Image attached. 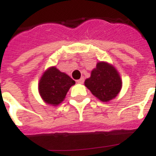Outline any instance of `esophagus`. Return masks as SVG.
<instances>
[{
	"instance_id": "esophagus-1",
	"label": "esophagus",
	"mask_w": 156,
	"mask_h": 156,
	"mask_svg": "<svg viewBox=\"0 0 156 156\" xmlns=\"http://www.w3.org/2000/svg\"><path fill=\"white\" fill-rule=\"evenodd\" d=\"M76 82L79 83V84H83V82H84V78H80V80H78Z\"/></svg>"
}]
</instances>
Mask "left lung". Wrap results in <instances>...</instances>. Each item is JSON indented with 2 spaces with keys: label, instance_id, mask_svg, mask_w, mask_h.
<instances>
[{
  "label": "left lung",
  "instance_id": "obj_1",
  "mask_svg": "<svg viewBox=\"0 0 156 156\" xmlns=\"http://www.w3.org/2000/svg\"><path fill=\"white\" fill-rule=\"evenodd\" d=\"M85 86L102 102L114 99L121 92L122 80L117 69L107 62H98L85 80Z\"/></svg>",
  "mask_w": 156,
  "mask_h": 156
}]
</instances>
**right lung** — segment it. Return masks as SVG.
<instances>
[{"instance_id":"right-lung-1","label":"right lung","mask_w":156,"mask_h":156,"mask_svg":"<svg viewBox=\"0 0 156 156\" xmlns=\"http://www.w3.org/2000/svg\"><path fill=\"white\" fill-rule=\"evenodd\" d=\"M76 81L55 66L48 68L40 79L38 90L42 100L47 105L57 106L65 98L68 91Z\"/></svg>"}]
</instances>
